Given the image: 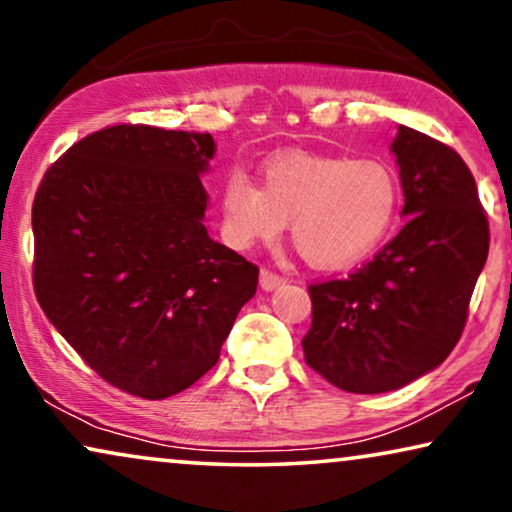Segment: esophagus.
Segmentation results:
<instances>
[{
  "instance_id": "obj_1",
  "label": "esophagus",
  "mask_w": 512,
  "mask_h": 512,
  "mask_svg": "<svg viewBox=\"0 0 512 512\" xmlns=\"http://www.w3.org/2000/svg\"><path fill=\"white\" fill-rule=\"evenodd\" d=\"M285 283V278L280 276V273L271 271V269H262L259 271V285H262V290H276V287H280Z\"/></svg>"
}]
</instances>
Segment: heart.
Segmentation results:
<instances>
[{
	"mask_svg": "<svg viewBox=\"0 0 512 512\" xmlns=\"http://www.w3.org/2000/svg\"><path fill=\"white\" fill-rule=\"evenodd\" d=\"M401 183L380 157L280 155L262 187L232 171L220 190L222 239L246 250L290 225L297 253L318 269H343L373 253L397 220Z\"/></svg>",
	"mask_w": 512,
	"mask_h": 512,
	"instance_id": "b5f03b06",
	"label": "heart"
}]
</instances>
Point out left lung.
<instances>
[{"mask_svg":"<svg viewBox=\"0 0 512 512\" xmlns=\"http://www.w3.org/2000/svg\"><path fill=\"white\" fill-rule=\"evenodd\" d=\"M392 150L408 222L357 271L308 285L306 364L352 394L399 390L450 355L489 253L487 213L457 150L403 125Z\"/></svg>","mask_w":512,"mask_h":512,"instance_id":"left-lung-1","label":"left lung"}]
</instances>
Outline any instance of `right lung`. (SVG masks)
I'll list each match as a JSON object with an SVG mask.
<instances>
[{
	"label": "right lung",
	"mask_w": 512,
	"mask_h": 512,
	"mask_svg": "<svg viewBox=\"0 0 512 512\" xmlns=\"http://www.w3.org/2000/svg\"><path fill=\"white\" fill-rule=\"evenodd\" d=\"M211 134L113 125L76 141L32 204L39 306L118 390L167 399L211 371L259 269L208 236Z\"/></svg>",
	"instance_id": "add662e5"
}]
</instances>
